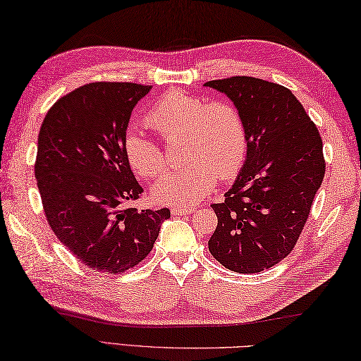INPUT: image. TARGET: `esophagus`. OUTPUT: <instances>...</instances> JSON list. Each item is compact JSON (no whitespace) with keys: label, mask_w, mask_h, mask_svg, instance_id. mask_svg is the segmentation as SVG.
I'll use <instances>...</instances> for the list:
<instances>
[{"label":"esophagus","mask_w":361,"mask_h":361,"mask_svg":"<svg viewBox=\"0 0 361 361\" xmlns=\"http://www.w3.org/2000/svg\"><path fill=\"white\" fill-rule=\"evenodd\" d=\"M193 212L190 207H171L173 215H188V213Z\"/></svg>","instance_id":"esophagus-1"}]
</instances>
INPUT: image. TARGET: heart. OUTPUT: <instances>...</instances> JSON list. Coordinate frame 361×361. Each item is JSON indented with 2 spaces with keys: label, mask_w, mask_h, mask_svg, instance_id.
<instances>
[{
  "label": "heart",
  "mask_w": 361,
  "mask_h": 361,
  "mask_svg": "<svg viewBox=\"0 0 361 361\" xmlns=\"http://www.w3.org/2000/svg\"><path fill=\"white\" fill-rule=\"evenodd\" d=\"M146 123L166 142L182 138V168L165 174L152 195L166 204H196L216 180L232 179L247 154V129L241 110L229 101H210L201 94L173 88L152 102ZM124 154L138 176L154 179L165 171L166 156L156 140L130 126Z\"/></svg>",
  "instance_id": "b5f03b06"
}]
</instances>
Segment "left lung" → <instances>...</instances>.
Wrapping results in <instances>:
<instances>
[{
    "mask_svg": "<svg viewBox=\"0 0 361 361\" xmlns=\"http://www.w3.org/2000/svg\"><path fill=\"white\" fill-rule=\"evenodd\" d=\"M245 116L247 154L224 201L212 204L218 226L209 251L241 274L274 267L296 246L326 174L322 140L283 85L251 76L205 82Z\"/></svg>",
    "mask_w": 361,
    "mask_h": 361,
    "instance_id": "obj_1",
    "label": "left lung"
}]
</instances>
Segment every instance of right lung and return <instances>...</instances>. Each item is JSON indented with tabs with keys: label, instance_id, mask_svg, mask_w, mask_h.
<instances>
[{
	"label": "right lung",
	"instance_id": "obj_1",
	"mask_svg": "<svg viewBox=\"0 0 361 361\" xmlns=\"http://www.w3.org/2000/svg\"><path fill=\"white\" fill-rule=\"evenodd\" d=\"M151 90L93 82L54 102L39 132L35 179L54 235L85 267L120 274L142 262L170 209L132 207L143 193L124 154L132 109Z\"/></svg>",
	"mask_w": 361,
	"mask_h": 361
}]
</instances>
